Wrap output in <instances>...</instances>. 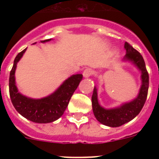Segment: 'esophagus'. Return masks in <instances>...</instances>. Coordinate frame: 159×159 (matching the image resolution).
Returning <instances> with one entry per match:
<instances>
[{
	"label": "esophagus",
	"mask_w": 159,
	"mask_h": 159,
	"mask_svg": "<svg viewBox=\"0 0 159 159\" xmlns=\"http://www.w3.org/2000/svg\"><path fill=\"white\" fill-rule=\"evenodd\" d=\"M92 74H93V70L89 68V67L86 68V69L84 71V72H83V75H84V76L85 77V78H88V77L91 76Z\"/></svg>",
	"instance_id": "obj_1"
}]
</instances>
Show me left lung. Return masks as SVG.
Here are the masks:
<instances>
[{
  "label": "left lung",
  "instance_id": "8db88e82",
  "mask_svg": "<svg viewBox=\"0 0 159 159\" xmlns=\"http://www.w3.org/2000/svg\"><path fill=\"white\" fill-rule=\"evenodd\" d=\"M124 48L127 50L125 60H130L137 66L142 72V87L135 99L125 103L120 107L106 110L100 107L97 99L96 88H94L92 96V110L95 118L99 123L108 127H118L128 123L139 114L147 100L149 88V74L146 68L145 61L140 52L134 49L130 43L126 42Z\"/></svg>",
  "mask_w": 159,
  "mask_h": 159
}]
</instances>
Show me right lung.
I'll use <instances>...</instances> for the list:
<instances>
[{
  "label": "right lung",
  "mask_w": 159,
  "mask_h": 159,
  "mask_svg": "<svg viewBox=\"0 0 159 159\" xmlns=\"http://www.w3.org/2000/svg\"><path fill=\"white\" fill-rule=\"evenodd\" d=\"M51 40H42L46 42ZM26 48L17 54L9 75V95L12 105L22 116L33 123H52L61 117L66 110L71 95L82 80V74H76L64 82L53 94L40 99H33L20 94L15 84V71L16 64L21 58Z\"/></svg>",
  "instance_id": "1"
}]
</instances>
